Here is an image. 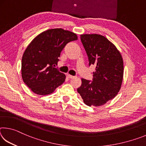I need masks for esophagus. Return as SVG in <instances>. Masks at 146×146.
<instances>
[{
    "label": "esophagus",
    "mask_w": 146,
    "mask_h": 146,
    "mask_svg": "<svg viewBox=\"0 0 146 146\" xmlns=\"http://www.w3.org/2000/svg\"><path fill=\"white\" fill-rule=\"evenodd\" d=\"M68 77L69 78H73L75 77V76H73V75H68Z\"/></svg>",
    "instance_id": "esophagus-1"
}]
</instances>
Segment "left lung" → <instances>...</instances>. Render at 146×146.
I'll return each instance as SVG.
<instances>
[{
  "mask_svg": "<svg viewBox=\"0 0 146 146\" xmlns=\"http://www.w3.org/2000/svg\"><path fill=\"white\" fill-rule=\"evenodd\" d=\"M89 60L95 66L93 81L82 78L77 89L84 102L89 106H100L113 99L120 91L123 75L122 55L105 36L98 34L80 35Z\"/></svg>",
  "mask_w": 146,
  "mask_h": 146,
  "instance_id": "1",
  "label": "left lung"
}]
</instances>
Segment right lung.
Listing matches in <instances>:
<instances>
[{
    "label": "right lung",
    "mask_w": 146,
    "mask_h": 146,
    "mask_svg": "<svg viewBox=\"0 0 146 146\" xmlns=\"http://www.w3.org/2000/svg\"><path fill=\"white\" fill-rule=\"evenodd\" d=\"M77 39L73 32L56 28L42 32L31 42L23 54L21 72L24 82L33 93L49 95L62 84L66 75L55 65L66 44Z\"/></svg>",
    "instance_id": "1"
}]
</instances>
